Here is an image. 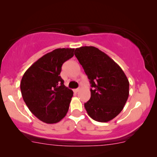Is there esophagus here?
<instances>
[{"label":"esophagus","instance_id":"esophagus-1","mask_svg":"<svg viewBox=\"0 0 157 157\" xmlns=\"http://www.w3.org/2000/svg\"><path fill=\"white\" fill-rule=\"evenodd\" d=\"M78 91H79V89H74V93H77V92H78Z\"/></svg>","mask_w":157,"mask_h":157}]
</instances>
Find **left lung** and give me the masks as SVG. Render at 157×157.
<instances>
[{
	"label": "left lung",
	"instance_id": "obj_1",
	"mask_svg": "<svg viewBox=\"0 0 157 157\" xmlns=\"http://www.w3.org/2000/svg\"><path fill=\"white\" fill-rule=\"evenodd\" d=\"M75 56L91 83V98L84 104L88 114L108 122L119 114L129 94V82L121 68L94 46L76 48Z\"/></svg>",
	"mask_w": 157,
	"mask_h": 157
}]
</instances>
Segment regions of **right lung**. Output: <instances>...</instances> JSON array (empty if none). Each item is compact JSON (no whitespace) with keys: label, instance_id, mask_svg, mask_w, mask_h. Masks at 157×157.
Returning <instances> with one entry per match:
<instances>
[{"label":"right lung","instance_id":"right-lung-1","mask_svg":"<svg viewBox=\"0 0 157 157\" xmlns=\"http://www.w3.org/2000/svg\"><path fill=\"white\" fill-rule=\"evenodd\" d=\"M74 48H57L46 53L28 68L21 81L24 101L34 116L46 124L65 117L73 91L63 84L60 74L64 62L74 56Z\"/></svg>","mask_w":157,"mask_h":157}]
</instances>
